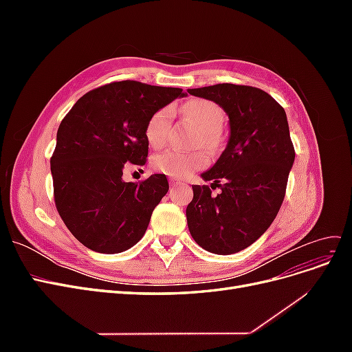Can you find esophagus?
I'll return each mask as SVG.
<instances>
[{
  "mask_svg": "<svg viewBox=\"0 0 352 352\" xmlns=\"http://www.w3.org/2000/svg\"><path fill=\"white\" fill-rule=\"evenodd\" d=\"M177 185H180V182H177L176 179H170V186H177Z\"/></svg>",
  "mask_w": 352,
  "mask_h": 352,
  "instance_id": "34e87169",
  "label": "esophagus"
}]
</instances>
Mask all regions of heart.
Masks as SVG:
<instances>
[{
    "label": "heart",
    "instance_id": "1",
    "mask_svg": "<svg viewBox=\"0 0 352 352\" xmlns=\"http://www.w3.org/2000/svg\"><path fill=\"white\" fill-rule=\"evenodd\" d=\"M184 110L202 131L201 142L204 145L214 142L216 135L225 120V114L219 105L206 100H192L184 105ZM173 114L172 107H163L150 117L145 127V135L150 145L158 148L167 142ZM204 164L206 157L201 153H186L180 150H167L155 155L153 160L155 170L172 177H188Z\"/></svg>",
    "mask_w": 352,
    "mask_h": 352
}]
</instances>
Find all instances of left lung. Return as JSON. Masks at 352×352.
<instances>
[{
    "label": "left lung",
    "instance_id": "left-lung-1",
    "mask_svg": "<svg viewBox=\"0 0 352 352\" xmlns=\"http://www.w3.org/2000/svg\"><path fill=\"white\" fill-rule=\"evenodd\" d=\"M194 97L219 104L229 117L228 145L214 166L192 185L186 207L190 235L208 252L235 254L270 228L285 198L295 151L286 113L267 92L245 85L217 83L188 89Z\"/></svg>",
    "mask_w": 352,
    "mask_h": 352
}]
</instances>
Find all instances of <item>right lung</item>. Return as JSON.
Listing matches in <instances>:
<instances>
[{
	"mask_svg": "<svg viewBox=\"0 0 352 352\" xmlns=\"http://www.w3.org/2000/svg\"><path fill=\"white\" fill-rule=\"evenodd\" d=\"M186 95L180 88L135 80L92 89L61 120L51 175L58 214L72 235L101 254H117L141 241L154 208L167 194L166 175L124 182L127 163L148 155L150 117Z\"/></svg>",
	"mask_w": 352,
	"mask_h": 352,
	"instance_id": "obj_1",
	"label": "right lung"
}]
</instances>
